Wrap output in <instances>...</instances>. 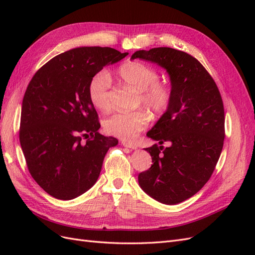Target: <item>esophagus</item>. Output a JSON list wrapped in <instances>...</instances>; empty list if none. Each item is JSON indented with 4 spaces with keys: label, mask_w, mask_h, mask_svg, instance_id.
Instances as JSON below:
<instances>
[{
    "label": "esophagus",
    "mask_w": 255,
    "mask_h": 255,
    "mask_svg": "<svg viewBox=\"0 0 255 255\" xmlns=\"http://www.w3.org/2000/svg\"><path fill=\"white\" fill-rule=\"evenodd\" d=\"M122 144L125 145V146H127V148H129V149H132V150H136V149H137V145H136V144H134L133 142L122 141Z\"/></svg>",
    "instance_id": "obj_1"
}]
</instances>
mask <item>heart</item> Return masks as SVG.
Instances as JSON below:
<instances>
[{
	"instance_id": "obj_1",
	"label": "heart",
	"mask_w": 255,
	"mask_h": 255,
	"mask_svg": "<svg viewBox=\"0 0 255 255\" xmlns=\"http://www.w3.org/2000/svg\"><path fill=\"white\" fill-rule=\"evenodd\" d=\"M118 78L126 86L138 92V104L155 115L164 114L171 103V89L159 82V73L141 61H127L118 70ZM111 76L100 71L92 76L88 84V96L97 110L110 109ZM150 116L144 111L120 112L105 119L104 129L107 133L126 140H132L149 123Z\"/></svg>"
}]
</instances>
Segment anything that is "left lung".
I'll return each instance as SVG.
<instances>
[{
    "label": "left lung",
    "instance_id": "1",
    "mask_svg": "<svg viewBox=\"0 0 255 255\" xmlns=\"http://www.w3.org/2000/svg\"><path fill=\"white\" fill-rule=\"evenodd\" d=\"M135 58L164 68L171 84L170 105L146 133L158 142L144 149L153 165L139 173L138 183L160 203H181L210 180L221 154L225 110L220 92L200 61L185 52L154 48L136 51L130 59Z\"/></svg>",
    "mask_w": 255,
    "mask_h": 255
}]
</instances>
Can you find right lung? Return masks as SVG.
I'll return each instance as SVG.
<instances>
[{"instance_id": "add662e5", "label": "right lung", "mask_w": 255, "mask_h": 255, "mask_svg": "<svg viewBox=\"0 0 255 255\" xmlns=\"http://www.w3.org/2000/svg\"><path fill=\"white\" fill-rule=\"evenodd\" d=\"M128 54L107 47L75 48L52 58L29 82L22 101L20 143L30 175L50 196L72 200L90 189L105 154L118 144L98 132L101 126L88 84L103 67Z\"/></svg>"}]
</instances>
